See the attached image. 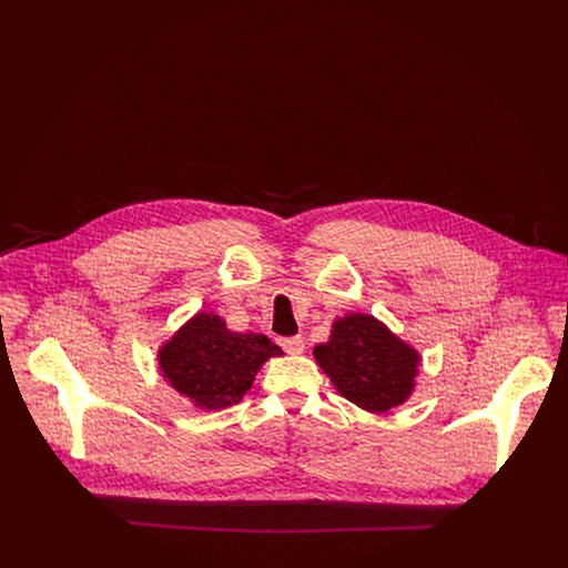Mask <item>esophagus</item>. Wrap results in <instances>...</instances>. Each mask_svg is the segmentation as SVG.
Listing matches in <instances>:
<instances>
[{
    "instance_id": "1",
    "label": "esophagus",
    "mask_w": 568,
    "mask_h": 568,
    "mask_svg": "<svg viewBox=\"0 0 568 568\" xmlns=\"http://www.w3.org/2000/svg\"><path fill=\"white\" fill-rule=\"evenodd\" d=\"M278 346L285 351V353H290V355H298V353H303V348H305V344H303V337H281L278 339Z\"/></svg>"
}]
</instances>
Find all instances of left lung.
<instances>
[{"label": "left lung", "mask_w": 568, "mask_h": 568, "mask_svg": "<svg viewBox=\"0 0 568 568\" xmlns=\"http://www.w3.org/2000/svg\"><path fill=\"white\" fill-rule=\"evenodd\" d=\"M318 366L357 407L384 414L409 397L418 353L368 314L339 318L328 344L314 348Z\"/></svg>", "instance_id": "obj_1"}]
</instances>
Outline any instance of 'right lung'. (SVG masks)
<instances>
[{"mask_svg": "<svg viewBox=\"0 0 568 568\" xmlns=\"http://www.w3.org/2000/svg\"><path fill=\"white\" fill-rule=\"evenodd\" d=\"M283 351L265 335L226 331L215 314L200 312L159 351L164 377L200 409H224L252 388L254 375Z\"/></svg>", "mask_w": 568, "mask_h": 568, "instance_id": "right-lung-1", "label": "right lung"}]
</instances>
